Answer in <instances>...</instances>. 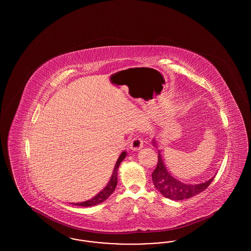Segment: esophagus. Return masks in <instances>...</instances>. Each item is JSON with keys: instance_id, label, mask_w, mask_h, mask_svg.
<instances>
[{"instance_id": "34e87169", "label": "esophagus", "mask_w": 251, "mask_h": 251, "mask_svg": "<svg viewBox=\"0 0 251 251\" xmlns=\"http://www.w3.org/2000/svg\"><path fill=\"white\" fill-rule=\"evenodd\" d=\"M130 148L132 151H139L141 148H143V140L140 137H134L131 141Z\"/></svg>"}]
</instances>
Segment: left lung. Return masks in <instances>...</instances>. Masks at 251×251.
<instances>
[{
  "mask_svg": "<svg viewBox=\"0 0 251 251\" xmlns=\"http://www.w3.org/2000/svg\"><path fill=\"white\" fill-rule=\"evenodd\" d=\"M153 145L155 142L153 140ZM152 181L158 191L164 197L172 201H181L189 199L204 191L210 183L213 181L215 177L209 180L199 183V184H186L177 179L173 178L164 165L161 154L158 155V163L154 171L151 174Z\"/></svg>",
  "mask_w": 251,
  "mask_h": 251,
  "instance_id": "1",
  "label": "left lung"
}]
</instances>
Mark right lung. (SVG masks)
<instances>
[{
  "mask_svg": "<svg viewBox=\"0 0 251 251\" xmlns=\"http://www.w3.org/2000/svg\"><path fill=\"white\" fill-rule=\"evenodd\" d=\"M127 155V152L126 151H123L121 154H120L117 163H116V166L114 168V171H113V174H112V177L109 180V182L107 183V185L105 186V188L103 190L100 192L98 195H96L94 198H92L91 200L89 201H86L84 202L80 203H74V205H77V206H84V207H89V206H94V205H98L100 203L103 202L105 200H107L108 198L110 197V195L115 191L116 187H117V183H118V170H119V167H120V163L125 159V157Z\"/></svg>",
  "mask_w": 251,
  "mask_h": 251,
  "instance_id": "1",
  "label": "right lung"
}]
</instances>
